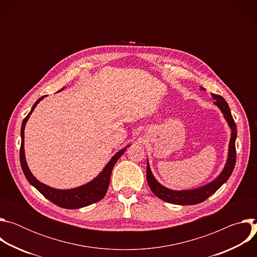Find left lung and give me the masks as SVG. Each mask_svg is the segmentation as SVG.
Instances as JSON below:
<instances>
[{"mask_svg":"<svg viewBox=\"0 0 257 257\" xmlns=\"http://www.w3.org/2000/svg\"><path fill=\"white\" fill-rule=\"evenodd\" d=\"M201 89H204L201 87ZM213 98L215 99L214 103L221 108L223 112L230 128L232 129L231 134V140L229 145V158L227 161V164L221 173L215 180H213L209 184L200 187L198 189L193 190H183V191H174L171 189H168L161 185L160 183L156 180L154 177L151 168L148 163V167H146V179H148V183L152 189V191L162 200L173 203V204H179V205H193L200 202H203L206 200L211 194H213L219 187H221L225 182L230 178L231 174L233 173V170L235 168L236 164V137H237V126L236 123L232 117L229 104L225 100V98L218 94H212Z\"/></svg>","mask_w":257,"mask_h":257,"instance_id":"1","label":"left lung"}]
</instances>
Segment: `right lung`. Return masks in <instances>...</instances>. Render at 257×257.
<instances>
[{
  "instance_id": "1",
  "label": "right lung",
  "mask_w": 257,
  "mask_h": 257,
  "mask_svg": "<svg viewBox=\"0 0 257 257\" xmlns=\"http://www.w3.org/2000/svg\"><path fill=\"white\" fill-rule=\"evenodd\" d=\"M46 95H43L40 97L38 100L35 101L33 106L31 107V111L28 113V115L24 118L21 126V146H20V164L22 171L27 179V181L30 183V184L38 189L46 198H48L50 201L55 203L56 205L63 207V208H68V209H76L80 207H84L87 205H90L92 203H95L99 200H101L108 188L109 184V179H111V174L112 170L117 163V161L121 158V156L125 153L126 149L120 151L118 154H116L112 160L108 162V164L105 166V168L102 170V172L90 183H87V184L74 188V189H70V190H59V189H54L52 187H49L43 183H41L39 180H36L34 176L31 174L29 171L26 161H25V156H24V127L25 124L33 112L34 107L38 104Z\"/></svg>"
}]
</instances>
